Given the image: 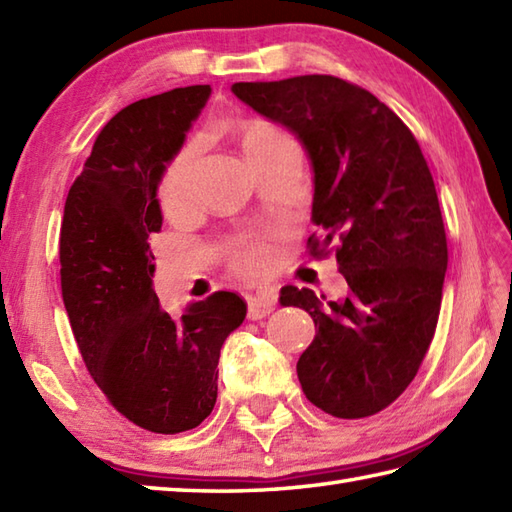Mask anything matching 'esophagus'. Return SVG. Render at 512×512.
I'll use <instances>...</instances> for the list:
<instances>
[{"mask_svg": "<svg viewBox=\"0 0 512 512\" xmlns=\"http://www.w3.org/2000/svg\"><path fill=\"white\" fill-rule=\"evenodd\" d=\"M275 297L273 295H257L248 299V317L250 319H262L275 310Z\"/></svg>", "mask_w": 512, "mask_h": 512, "instance_id": "34e87169", "label": "esophagus"}]
</instances>
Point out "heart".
<instances>
[{"label":"heart","mask_w":512,"mask_h":512,"mask_svg":"<svg viewBox=\"0 0 512 512\" xmlns=\"http://www.w3.org/2000/svg\"><path fill=\"white\" fill-rule=\"evenodd\" d=\"M279 137H282V133L266 122H248L242 128V146L246 150V155L268 146ZM195 162L197 148L193 144H188L166 164L162 179H159V199H162L164 208L177 210L179 206H184L188 202L190 193H193ZM270 262H273V253H270V248L264 244H242L233 255L235 268L248 277L264 275Z\"/></svg>","instance_id":"b5f03b06"}]
</instances>
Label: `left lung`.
<instances>
[{"mask_svg":"<svg viewBox=\"0 0 512 512\" xmlns=\"http://www.w3.org/2000/svg\"><path fill=\"white\" fill-rule=\"evenodd\" d=\"M282 124L313 170V213L337 244L348 293L337 302L284 286L282 306L304 308L317 333L297 362L310 404L342 419L375 415L404 393L433 342L448 266L444 219L417 139L379 99L333 75L230 86Z\"/></svg>","mask_w":512,"mask_h":512,"instance_id":"obj_1","label":"left lung"}]
</instances>
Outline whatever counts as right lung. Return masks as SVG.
I'll return each mask as SVG.
<instances>
[{"label":"right lung","mask_w":512,"mask_h":512,"mask_svg":"<svg viewBox=\"0 0 512 512\" xmlns=\"http://www.w3.org/2000/svg\"><path fill=\"white\" fill-rule=\"evenodd\" d=\"M210 93L173 88L119 110L68 190L59 237L64 306L90 375L119 413L162 435L213 413L219 353L246 317L226 290L173 317L153 288L159 179Z\"/></svg>","instance_id":"add662e5"}]
</instances>
